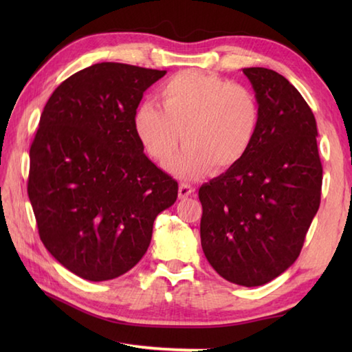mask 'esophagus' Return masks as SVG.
Instances as JSON below:
<instances>
[{"label":"esophagus","mask_w":352,"mask_h":352,"mask_svg":"<svg viewBox=\"0 0 352 352\" xmlns=\"http://www.w3.org/2000/svg\"><path fill=\"white\" fill-rule=\"evenodd\" d=\"M193 192H195V188H192L188 183H182L180 188H178V195H180V198H188L193 195Z\"/></svg>","instance_id":"obj_1"}]
</instances>
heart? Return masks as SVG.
<instances>
[{
  "label": "heart",
  "instance_id": "1",
  "mask_svg": "<svg viewBox=\"0 0 352 352\" xmlns=\"http://www.w3.org/2000/svg\"><path fill=\"white\" fill-rule=\"evenodd\" d=\"M160 106L144 102L133 125L142 146L157 163H172L174 174L198 178L208 170L241 163L261 125V104L250 87L199 71H182L159 91Z\"/></svg>",
  "mask_w": 352,
  "mask_h": 352
}]
</instances>
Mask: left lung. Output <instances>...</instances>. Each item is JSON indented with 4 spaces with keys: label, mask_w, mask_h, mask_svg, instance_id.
<instances>
[{
    "label": "left lung",
    "mask_w": 352,
    "mask_h": 352,
    "mask_svg": "<svg viewBox=\"0 0 352 352\" xmlns=\"http://www.w3.org/2000/svg\"><path fill=\"white\" fill-rule=\"evenodd\" d=\"M261 104L256 140L199 188L201 246L222 278L263 286L295 263L318 213L322 164L311 109L278 72L245 68Z\"/></svg>",
    "instance_id": "1"
}]
</instances>
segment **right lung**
<instances>
[{"mask_svg":"<svg viewBox=\"0 0 352 352\" xmlns=\"http://www.w3.org/2000/svg\"><path fill=\"white\" fill-rule=\"evenodd\" d=\"M166 71L102 62L66 78L30 148L28 198L51 256L89 281L129 272L144 257L178 183L144 154L133 119Z\"/></svg>","mask_w":352,"mask_h":352,"instance_id":"right-lung-1","label":"right lung"}]
</instances>
